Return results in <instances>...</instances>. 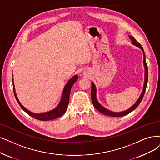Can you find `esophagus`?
I'll use <instances>...</instances> for the list:
<instances>
[{
  "instance_id": "1",
  "label": "esophagus",
  "mask_w": 160,
  "mask_h": 160,
  "mask_svg": "<svg viewBox=\"0 0 160 160\" xmlns=\"http://www.w3.org/2000/svg\"><path fill=\"white\" fill-rule=\"evenodd\" d=\"M88 74V71H87V70H86V72H84V74H85V75H87Z\"/></svg>"
}]
</instances>
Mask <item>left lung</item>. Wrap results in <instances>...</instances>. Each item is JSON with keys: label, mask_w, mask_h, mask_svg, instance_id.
Wrapping results in <instances>:
<instances>
[{"label": "left lung", "mask_w": 160, "mask_h": 160, "mask_svg": "<svg viewBox=\"0 0 160 160\" xmlns=\"http://www.w3.org/2000/svg\"><path fill=\"white\" fill-rule=\"evenodd\" d=\"M129 38L131 39V41H132V44H133L134 45L137 46L138 48H140L142 51L143 52V64H144V69H145V73H144V86H143V90L141 94L140 95L139 98H138V99L137 100V102H135V103H134L131 108H128V109L124 111H121V112H113L111 111L108 109H106L105 108H104L103 105H102L100 104L98 99H97V97H96V87L94 84L93 82H92V90H91V97H92V103L98 111H99L100 113H102L105 115H108V116H111V117H122L125 116L128 113L132 112L134 109H135L137 108L138 105L140 104V103L141 102L144 93L146 89V85H147V82H148V67L146 64V56H145V53L144 51V49L142 48V47L141 46V45L138 42V41L136 40L131 35H128Z\"/></svg>", "instance_id": "left-lung-1"}]
</instances>
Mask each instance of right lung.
<instances>
[{"label":"right lung","mask_w":160,"mask_h":160,"mask_svg":"<svg viewBox=\"0 0 160 160\" xmlns=\"http://www.w3.org/2000/svg\"><path fill=\"white\" fill-rule=\"evenodd\" d=\"M78 78V75H74L73 77H72L68 81L66 85L64 86V89L62 91V96L61 98V101L58 103V105L55 108L49 111H47L45 112V113H33V112L29 111L26 108L23 107V106L22 105L20 102L19 101L18 98L17 97L16 93L15 91V87H14V81L12 78V82H13V90L14 93V96L15 98L17 100L18 103L20 105L21 108L26 111V113L29 115L32 116V117L35 118V119L40 120V121H49V120H52L57 119V118L61 117L62 115L65 112H66L67 108H68V105L69 103V97H70V93L71 91V88H72L73 84L75 83V82L77 81Z\"/></svg>","instance_id":"1"}]
</instances>
